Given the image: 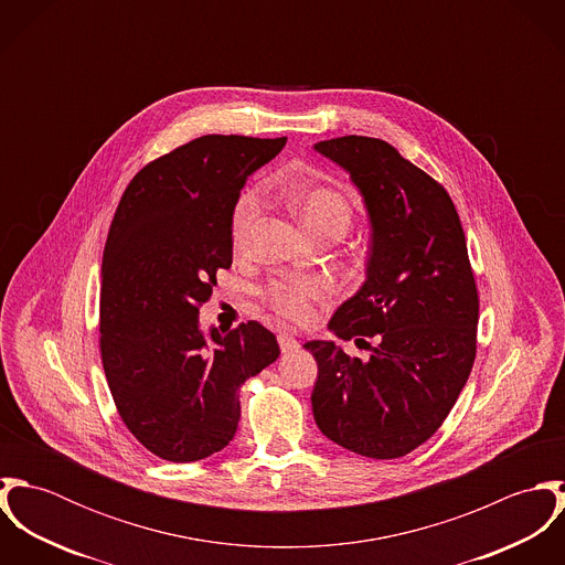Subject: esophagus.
<instances>
[{
    "instance_id": "obj_1",
    "label": "esophagus",
    "mask_w": 565,
    "mask_h": 565,
    "mask_svg": "<svg viewBox=\"0 0 565 565\" xmlns=\"http://www.w3.org/2000/svg\"><path fill=\"white\" fill-rule=\"evenodd\" d=\"M278 345H280L282 352H294L300 343H298V339L291 332H280L278 334Z\"/></svg>"
}]
</instances>
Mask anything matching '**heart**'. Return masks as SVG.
Wrapping results in <instances>:
<instances>
[{
  "mask_svg": "<svg viewBox=\"0 0 565 565\" xmlns=\"http://www.w3.org/2000/svg\"><path fill=\"white\" fill-rule=\"evenodd\" d=\"M289 209L320 239L326 235H345L352 224V206L343 191L326 184H289L282 191ZM263 213L258 189L247 186L237 195L231 211V243L245 252ZM323 296V282L316 276H282L260 289L263 302L278 316L302 322L311 316V305Z\"/></svg>",
  "mask_w": 565,
  "mask_h": 565,
  "instance_id": "obj_1",
  "label": "heart"
}]
</instances>
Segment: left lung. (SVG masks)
<instances>
[{
	"instance_id": "8db88e82",
	"label": "left lung",
	"mask_w": 565,
	"mask_h": 565,
	"mask_svg": "<svg viewBox=\"0 0 565 565\" xmlns=\"http://www.w3.org/2000/svg\"><path fill=\"white\" fill-rule=\"evenodd\" d=\"M316 150L361 191L372 245L363 287L328 323L370 359L305 343L318 361L313 417L356 455L398 459L435 435L475 365L479 291L466 235L448 191L387 141L348 135Z\"/></svg>"
}]
</instances>
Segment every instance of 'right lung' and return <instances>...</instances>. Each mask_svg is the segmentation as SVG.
Instances as JSON below:
<instances>
[{
    "label": "right lung",
    "mask_w": 565,
    "mask_h": 565,
    "mask_svg": "<svg viewBox=\"0 0 565 565\" xmlns=\"http://www.w3.org/2000/svg\"><path fill=\"white\" fill-rule=\"evenodd\" d=\"M287 143L206 135L126 186L102 260L99 350L115 406L157 457L189 463L235 437L239 387L280 354L258 322L222 334L200 307L233 265L231 211L249 173Z\"/></svg>",
    "instance_id": "add662e5"
}]
</instances>
